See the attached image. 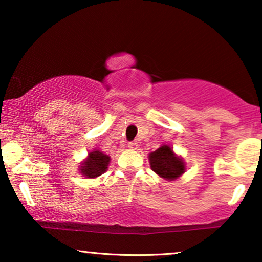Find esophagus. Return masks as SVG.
I'll use <instances>...</instances> for the list:
<instances>
[{
    "label": "esophagus",
    "mask_w": 262,
    "mask_h": 262,
    "mask_svg": "<svg viewBox=\"0 0 262 262\" xmlns=\"http://www.w3.org/2000/svg\"><path fill=\"white\" fill-rule=\"evenodd\" d=\"M127 146H128V148H130V149H137V148H138V144H137V142L132 141V142H128Z\"/></svg>",
    "instance_id": "34e87169"
}]
</instances>
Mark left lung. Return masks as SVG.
Returning <instances> with one entry per match:
<instances>
[{
    "label": "left lung",
    "mask_w": 262,
    "mask_h": 262,
    "mask_svg": "<svg viewBox=\"0 0 262 262\" xmlns=\"http://www.w3.org/2000/svg\"><path fill=\"white\" fill-rule=\"evenodd\" d=\"M151 169L161 178L174 180L185 171V163L174 155L169 145H163L149 155Z\"/></svg>",
    "instance_id": "8db88e82"
}]
</instances>
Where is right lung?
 <instances>
[{
    "label": "right lung",
    "instance_id": "right-lung-1",
    "mask_svg": "<svg viewBox=\"0 0 262 262\" xmlns=\"http://www.w3.org/2000/svg\"><path fill=\"white\" fill-rule=\"evenodd\" d=\"M110 160V156L98 151V150L89 152L87 161H84V163H82L81 173L85 175V178L99 177V175H101L106 171L107 167H108Z\"/></svg>",
    "mask_w": 262,
    "mask_h": 262
}]
</instances>
